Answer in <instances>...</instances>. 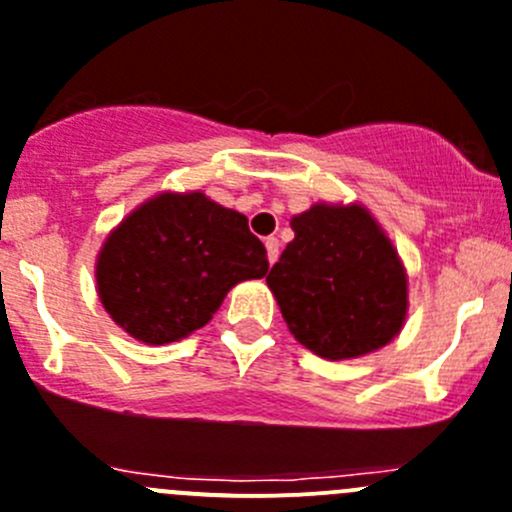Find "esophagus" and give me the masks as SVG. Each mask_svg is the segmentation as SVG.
Instances as JSON below:
<instances>
[{
	"label": "esophagus",
	"instance_id": "obj_1",
	"mask_svg": "<svg viewBox=\"0 0 512 512\" xmlns=\"http://www.w3.org/2000/svg\"><path fill=\"white\" fill-rule=\"evenodd\" d=\"M265 247H267V260H270V265H275L277 255H280V240H277V237H265Z\"/></svg>",
	"mask_w": 512,
	"mask_h": 512
}]
</instances>
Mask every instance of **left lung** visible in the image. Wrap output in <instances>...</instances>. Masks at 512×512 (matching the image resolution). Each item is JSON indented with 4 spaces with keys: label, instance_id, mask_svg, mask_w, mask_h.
<instances>
[{
    "label": "left lung",
    "instance_id": "1",
    "mask_svg": "<svg viewBox=\"0 0 512 512\" xmlns=\"http://www.w3.org/2000/svg\"><path fill=\"white\" fill-rule=\"evenodd\" d=\"M295 240L267 275L297 342L325 360L388 345L408 315L398 250L362 205H325L290 220Z\"/></svg>",
    "mask_w": 512,
    "mask_h": 512
}]
</instances>
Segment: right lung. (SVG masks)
Returning <instances> with one entry per match:
<instances>
[{
    "label": "right lung",
    "mask_w": 512,
    "mask_h": 512,
    "mask_svg": "<svg viewBox=\"0 0 512 512\" xmlns=\"http://www.w3.org/2000/svg\"><path fill=\"white\" fill-rule=\"evenodd\" d=\"M267 267L245 215L202 192H162L109 232L94 275L124 332L167 345L205 327L237 282L260 280Z\"/></svg>",
    "instance_id": "1"
}]
</instances>
